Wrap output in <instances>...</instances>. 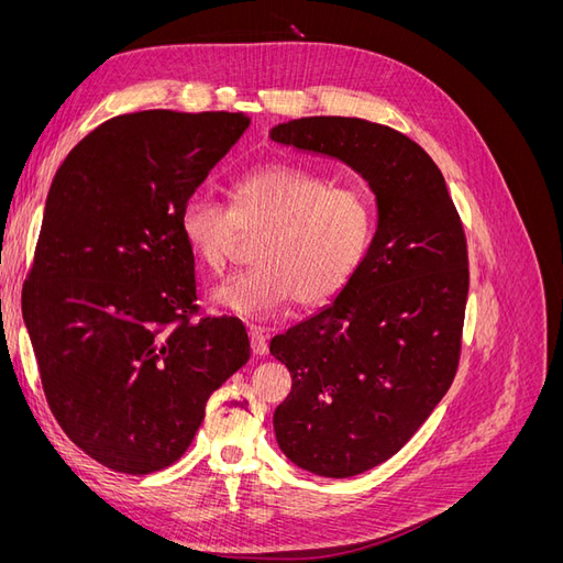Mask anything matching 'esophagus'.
<instances>
[{
    "mask_svg": "<svg viewBox=\"0 0 563 563\" xmlns=\"http://www.w3.org/2000/svg\"><path fill=\"white\" fill-rule=\"evenodd\" d=\"M249 338H251L253 354H258V356L267 354V333H265V329L249 327Z\"/></svg>",
    "mask_w": 563,
    "mask_h": 563,
    "instance_id": "1",
    "label": "esophagus"
}]
</instances>
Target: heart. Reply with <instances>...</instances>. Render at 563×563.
<instances>
[{
  "label": "heart",
  "instance_id": "1",
  "mask_svg": "<svg viewBox=\"0 0 563 563\" xmlns=\"http://www.w3.org/2000/svg\"><path fill=\"white\" fill-rule=\"evenodd\" d=\"M230 209L207 195L187 197L178 228L209 272H225L240 234L258 236L255 265L211 291L216 308L267 319L296 298L323 305L362 269L376 218L371 199L350 185L294 164H263L230 183Z\"/></svg>",
  "mask_w": 563,
  "mask_h": 563
}]
</instances>
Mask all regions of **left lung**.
<instances>
[{
	"mask_svg": "<svg viewBox=\"0 0 563 563\" xmlns=\"http://www.w3.org/2000/svg\"><path fill=\"white\" fill-rule=\"evenodd\" d=\"M269 139L347 164L376 195V234L352 284L269 343L294 380L272 420L282 453L345 479L395 455L455 378L470 288L465 232L432 157L395 129L302 117Z\"/></svg>",
	"mask_w": 563,
	"mask_h": 563,
	"instance_id": "1",
	"label": "left lung"
}]
</instances>
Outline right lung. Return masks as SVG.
<instances>
[{
    "label": "right lung",
    "mask_w": 563,
    "mask_h": 563,
    "mask_svg": "<svg viewBox=\"0 0 563 563\" xmlns=\"http://www.w3.org/2000/svg\"><path fill=\"white\" fill-rule=\"evenodd\" d=\"M249 124L242 112L119 114L51 183L23 319L51 413L114 472L174 465L251 356L236 317L192 319L195 255L178 228Z\"/></svg>",
    "instance_id": "1"
}]
</instances>
